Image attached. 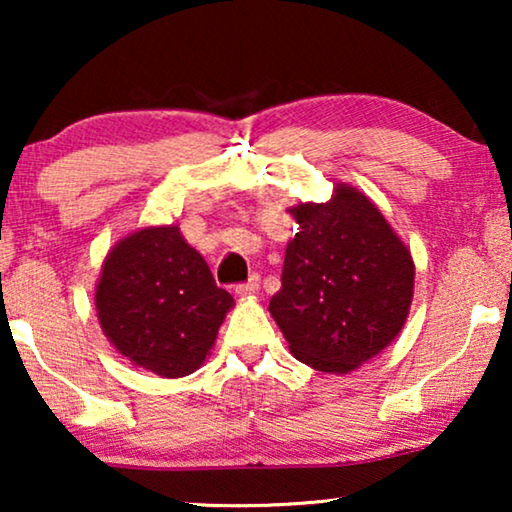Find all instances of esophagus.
Segmentation results:
<instances>
[{
  "instance_id": "1",
  "label": "esophagus",
  "mask_w": 512,
  "mask_h": 512,
  "mask_svg": "<svg viewBox=\"0 0 512 512\" xmlns=\"http://www.w3.org/2000/svg\"><path fill=\"white\" fill-rule=\"evenodd\" d=\"M258 291H261V277H258V275H251L247 282L235 286L237 296H256Z\"/></svg>"
}]
</instances>
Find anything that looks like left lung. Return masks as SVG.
<instances>
[{
  "label": "left lung",
  "mask_w": 512,
  "mask_h": 512,
  "mask_svg": "<svg viewBox=\"0 0 512 512\" xmlns=\"http://www.w3.org/2000/svg\"><path fill=\"white\" fill-rule=\"evenodd\" d=\"M282 289L270 314L291 354L321 373H349L401 333L415 286L405 244L366 195L335 188L321 205L291 209Z\"/></svg>",
  "instance_id": "left-lung-1"
}]
</instances>
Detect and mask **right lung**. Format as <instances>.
Wrapping results in <instances>:
<instances>
[{"instance_id":"right-lung-1","label":"right lung","mask_w":512,"mask_h":512,"mask_svg":"<svg viewBox=\"0 0 512 512\" xmlns=\"http://www.w3.org/2000/svg\"><path fill=\"white\" fill-rule=\"evenodd\" d=\"M95 307L104 335L135 366L184 377L202 366L233 296L177 226H158L109 251Z\"/></svg>"}]
</instances>
